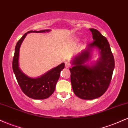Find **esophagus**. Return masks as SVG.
<instances>
[{
    "label": "esophagus",
    "instance_id": "esophagus-1",
    "mask_svg": "<svg viewBox=\"0 0 128 128\" xmlns=\"http://www.w3.org/2000/svg\"><path fill=\"white\" fill-rule=\"evenodd\" d=\"M70 66H71V64H70V62H65V66H66V68H68V67H70Z\"/></svg>",
    "mask_w": 128,
    "mask_h": 128
}]
</instances>
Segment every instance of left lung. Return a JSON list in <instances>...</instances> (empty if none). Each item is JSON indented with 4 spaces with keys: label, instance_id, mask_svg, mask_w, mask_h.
<instances>
[{
    "label": "left lung",
    "instance_id": "8db88e82",
    "mask_svg": "<svg viewBox=\"0 0 128 128\" xmlns=\"http://www.w3.org/2000/svg\"><path fill=\"white\" fill-rule=\"evenodd\" d=\"M93 42L74 58L70 68L71 83L76 96L82 99L92 100L102 96L109 87L114 68V58L106 38L95 29H90ZM98 47L101 57L92 66L84 64L90 58L92 48Z\"/></svg>",
    "mask_w": 128,
    "mask_h": 128
}]
</instances>
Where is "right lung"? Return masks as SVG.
I'll return each mask as SVG.
<instances>
[{
	"instance_id": "obj_1",
	"label": "right lung",
	"mask_w": 128,
	"mask_h": 128,
	"mask_svg": "<svg viewBox=\"0 0 128 128\" xmlns=\"http://www.w3.org/2000/svg\"><path fill=\"white\" fill-rule=\"evenodd\" d=\"M50 30H42L39 31L30 30L25 33L18 41L16 46L15 52L12 60V69L22 92L29 98L34 99H45L54 93L56 84L60 76V72L64 68V63L60 64L52 68L46 74L37 78H31L24 74L18 67V56L20 47L26 35L29 32H45Z\"/></svg>"
}]
</instances>
